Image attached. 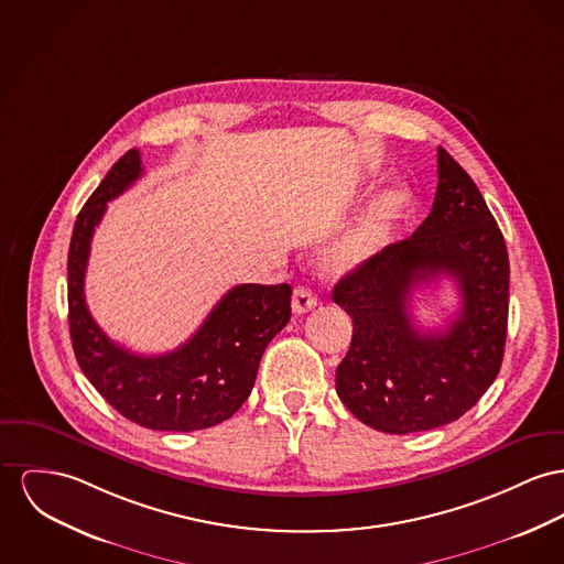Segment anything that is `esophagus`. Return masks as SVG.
<instances>
[{
    "instance_id": "1",
    "label": "esophagus",
    "mask_w": 564,
    "mask_h": 564,
    "mask_svg": "<svg viewBox=\"0 0 564 564\" xmlns=\"http://www.w3.org/2000/svg\"><path fill=\"white\" fill-rule=\"evenodd\" d=\"M312 307H316L314 293H312L310 289H305V286H297V289L293 291V312H295V314H305V312H310Z\"/></svg>"
}]
</instances>
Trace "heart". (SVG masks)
<instances>
[{
	"label": "heart",
	"instance_id": "b5f03b06",
	"mask_svg": "<svg viewBox=\"0 0 564 564\" xmlns=\"http://www.w3.org/2000/svg\"><path fill=\"white\" fill-rule=\"evenodd\" d=\"M409 207V192L391 188L375 198L338 239L327 248L323 269L329 275H346L370 263L389 243L393 226Z\"/></svg>",
	"mask_w": 564,
	"mask_h": 564
}]
</instances>
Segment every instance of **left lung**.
Segmentation results:
<instances>
[{"label": "left lung", "mask_w": 564, "mask_h": 564, "mask_svg": "<svg viewBox=\"0 0 564 564\" xmlns=\"http://www.w3.org/2000/svg\"><path fill=\"white\" fill-rule=\"evenodd\" d=\"M443 274L460 291V312L445 330L421 333L412 293ZM334 301L352 318L336 391L366 425L387 434L434 430L488 391L505 355L509 254L481 192L443 148L430 216L346 273Z\"/></svg>", "instance_id": "obj_1"}]
</instances>
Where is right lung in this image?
Masks as SVG:
<instances>
[{
	"label": "right lung",
	"mask_w": 564,
	"mask_h": 564,
	"mask_svg": "<svg viewBox=\"0 0 564 564\" xmlns=\"http://www.w3.org/2000/svg\"><path fill=\"white\" fill-rule=\"evenodd\" d=\"M141 175V151L123 153L76 216L68 252V323L76 361L98 393L132 423L160 432L205 430L248 400L267 344L291 321L293 289H230L198 332L164 355H137L107 338L85 303L91 237L107 203Z\"/></svg>",
	"instance_id": "add662e5"
}]
</instances>
